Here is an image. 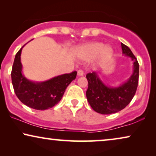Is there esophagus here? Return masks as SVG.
Wrapping results in <instances>:
<instances>
[{"instance_id": "esophagus-1", "label": "esophagus", "mask_w": 156, "mask_h": 156, "mask_svg": "<svg viewBox=\"0 0 156 156\" xmlns=\"http://www.w3.org/2000/svg\"><path fill=\"white\" fill-rule=\"evenodd\" d=\"M77 75L78 76H83L84 75V72L82 69H80L77 71Z\"/></svg>"}]
</instances>
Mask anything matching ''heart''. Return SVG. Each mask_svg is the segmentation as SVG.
I'll return each mask as SVG.
<instances>
[{
    "label": "heart",
    "instance_id": "1",
    "mask_svg": "<svg viewBox=\"0 0 156 156\" xmlns=\"http://www.w3.org/2000/svg\"><path fill=\"white\" fill-rule=\"evenodd\" d=\"M99 54L103 60H106L112 55L113 50L101 42H91L80 47L76 51V55L82 60H89Z\"/></svg>",
    "mask_w": 156,
    "mask_h": 156
}]
</instances>
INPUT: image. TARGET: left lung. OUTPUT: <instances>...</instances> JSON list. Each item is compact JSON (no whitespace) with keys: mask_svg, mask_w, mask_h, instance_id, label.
Instances as JSON below:
<instances>
[{"mask_svg":"<svg viewBox=\"0 0 156 156\" xmlns=\"http://www.w3.org/2000/svg\"><path fill=\"white\" fill-rule=\"evenodd\" d=\"M122 53L129 57L133 62V70L126 82L119 87H110L104 84L97 72L87 74L88 89L86 96L91 107L101 114H112L120 112L129 104L135 95L138 84L139 65L137 59L129 47L121 43Z\"/></svg>","mask_w":156,"mask_h":156,"instance_id":"1","label":"left lung"}]
</instances>
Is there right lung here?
<instances>
[{
    "label": "right lung",
    "mask_w": 156,
    "mask_h": 156,
    "mask_svg": "<svg viewBox=\"0 0 156 156\" xmlns=\"http://www.w3.org/2000/svg\"><path fill=\"white\" fill-rule=\"evenodd\" d=\"M15 57L11 72L12 84L19 100L29 107L36 110H45L58 104L62 98L65 89L75 80L76 72L55 76L44 82H33L23 74L20 62L22 49Z\"/></svg>",
    "instance_id": "1"
}]
</instances>
